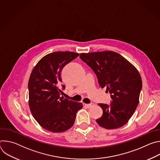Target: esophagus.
<instances>
[{
	"label": "esophagus",
	"mask_w": 160,
	"mask_h": 160,
	"mask_svg": "<svg viewBox=\"0 0 160 160\" xmlns=\"http://www.w3.org/2000/svg\"><path fill=\"white\" fill-rule=\"evenodd\" d=\"M87 108H91V107H92L94 105V103H90V104H84Z\"/></svg>",
	"instance_id": "34e87169"
}]
</instances>
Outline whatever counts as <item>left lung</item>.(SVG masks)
<instances>
[{"label": "left lung", "instance_id": "8db88e82", "mask_svg": "<svg viewBox=\"0 0 160 160\" xmlns=\"http://www.w3.org/2000/svg\"><path fill=\"white\" fill-rule=\"evenodd\" d=\"M80 58L94 71L100 87H106L111 94L109 105L99 104L103 113L96 122L106 129L123 126L139 104L142 84L138 70L122 56L113 51L82 53Z\"/></svg>", "mask_w": 160, "mask_h": 160}]
</instances>
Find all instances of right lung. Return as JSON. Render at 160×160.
Listing matches in <instances>:
<instances>
[{
    "instance_id": "right-lung-1",
    "label": "right lung",
    "mask_w": 160,
    "mask_h": 160,
    "mask_svg": "<svg viewBox=\"0 0 160 160\" xmlns=\"http://www.w3.org/2000/svg\"><path fill=\"white\" fill-rule=\"evenodd\" d=\"M79 54L54 52L43 57L33 69L28 81L29 106L33 117L44 129L62 132L74 124L82 103L61 97L59 88L63 67ZM62 89L65 86L62 85Z\"/></svg>"
}]
</instances>
